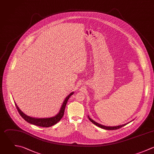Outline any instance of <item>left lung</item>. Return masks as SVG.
I'll use <instances>...</instances> for the list:
<instances>
[{
	"mask_svg": "<svg viewBox=\"0 0 154 154\" xmlns=\"http://www.w3.org/2000/svg\"><path fill=\"white\" fill-rule=\"evenodd\" d=\"M88 118L90 120L91 122H92L94 124H95V125H97V127H100L101 128H103V129H104V130H117V129H119V128H121V127L125 126V125L127 124H124V125H119V126H115V127H107V126H105V125H103L101 124H100L97 122H96L95 121H94L93 119H91L89 116H88Z\"/></svg>",
	"mask_w": 154,
	"mask_h": 154,
	"instance_id": "8db88e82",
	"label": "left lung"
}]
</instances>
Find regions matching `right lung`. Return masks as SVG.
Returning <instances> with one entry per match:
<instances>
[{
  "instance_id": "obj_1",
  "label": "right lung",
  "mask_w": 154,
  "mask_h": 154,
  "mask_svg": "<svg viewBox=\"0 0 154 154\" xmlns=\"http://www.w3.org/2000/svg\"><path fill=\"white\" fill-rule=\"evenodd\" d=\"M73 94H74V92L70 93L66 97L58 114H57L56 116H54L53 117L48 118H32V117L27 116L21 110H20L19 107L17 106V104L15 102L14 103H15V107H16L19 114L26 121H27L29 124H33V125H35L36 126H39V127H51V126L54 125V124H57L62 119V118L63 117V116L64 115V111H65V106L66 105L67 101H68V99L69 98V97Z\"/></svg>"
}]
</instances>
